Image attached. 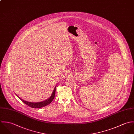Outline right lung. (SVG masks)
Wrapping results in <instances>:
<instances>
[{
  "instance_id": "add662e5",
  "label": "right lung",
  "mask_w": 134,
  "mask_h": 134,
  "mask_svg": "<svg viewBox=\"0 0 134 134\" xmlns=\"http://www.w3.org/2000/svg\"><path fill=\"white\" fill-rule=\"evenodd\" d=\"M57 85H56L55 87L54 88L53 91L51 94V96H50V98H48L47 99H46V100L42 101V102H38V103H31V102H27L25 100H23L22 98H21L20 97H19L16 94V95L26 105H27V106H29V107L33 108H40L42 107H45L47 105H48L49 104H50L52 101L53 100L55 97V91H56V86Z\"/></svg>"
}]
</instances>
